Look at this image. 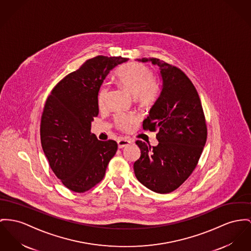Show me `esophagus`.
<instances>
[{
  "instance_id": "34e87169",
  "label": "esophagus",
  "mask_w": 251,
  "mask_h": 251,
  "mask_svg": "<svg viewBox=\"0 0 251 251\" xmlns=\"http://www.w3.org/2000/svg\"><path fill=\"white\" fill-rule=\"evenodd\" d=\"M130 144H131V141L126 140V139H120V140H118V147H119V149H124V148L127 147Z\"/></svg>"
}]
</instances>
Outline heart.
I'll list each match as a JSON object with an SVG mask.
<instances>
[{"label":"heart","instance_id":"1","mask_svg":"<svg viewBox=\"0 0 251 251\" xmlns=\"http://www.w3.org/2000/svg\"><path fill=\"white\" fill-rule=\"evenodd\" d=\"M116 81L120 86L133 94L136 101L142 106H151L160 97L161 89L155 82L151 68L140 63H128L119 67L115 73ZM108 86L102 84L99 89L97 101L101 107L104 104ZM136 122L133 115L118 114L114 123L118 129L127 131Z\"/></svg>","mask_w":251,"mask_h":251}]
</instances>
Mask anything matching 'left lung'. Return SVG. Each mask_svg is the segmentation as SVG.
Returning <instances> with one entry per match:
<instances>
[{
	"mask_svg": "<svg viewBox=\"0 0 251 251\" xmlns=\"http://www.w3.org/2000/svg\"><path fill=\"white\" fill-rule=\"evenodd\" d=\"M151 61L160 67L163 88L143 128L158 131L157 147L140 140L136 144L141 157L134 163L141 184L157 193L177 189L196 168L206 142L207 127L199 94L183 70L160 59Z\"/></svg>",
	"mask_w": 251,
	"mask_h": 251,
	"instance_id": "obj_1",
	"label": "left lung"
}]
</instances>
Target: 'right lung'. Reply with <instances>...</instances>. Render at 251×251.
<instances>
[{
    "mask_svg": "<svg viewBox=\"0 0 251 251\" xmlns=\"http://www.w3.org/2000/svg\"><path fill=\"white\" fill-rule=\"evenodd\" d=\"M128 59L96 56L54 86L40 125L42 148L54 174L71 191L83 193L103 179L117 143L90 132L98 116L97 96L104 78Z\"/></svg>",
    "mask_w": 251,
    "mask_h": 251,
    "instance_id": "add662e5",
    "label": "right lung"
}]
</instances>
